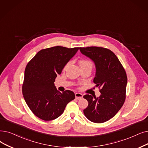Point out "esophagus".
I'll return each mask as SVG.
<instances>
[{
    "mask_svg": "<svg viewBox=\"0 0 148 148\" xmlns=\"http://www.w3.org/2000/svg\"><path fill=\"white\" fill-rule=\"evenodd\" d=\"M75 99H80L83 97V95L81 94V93H79V92H76L75 94Z\"/></svg>",
    "mask_w": 148,
    "mask_h": 148,
    "instance_id": "esophagus-1",
    "label": "esophagus"
}]
</instances>
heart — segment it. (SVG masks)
<instances>
[{"mask_svg": "<svg viewBox=\"0 0 148 148\" xmlns=\"http://www.w3.org/2000/svg\"><path fill=\"white\" fill-rule=\"evenodd\" d=\"M70 62H68L65 64V65L63 67V69L65 70L69 66ZM79 65L82 69L83 68H91L92 69L94 63L91 59H82L79 61Z\"/></svg>", "mask_w": 148, "mask_h": 148, "instance_id": "1", "label": "heart"}]
</instances>
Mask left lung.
Listing matches in <instances>:
<instances>
[{
	"label": "left lung",
	"instance_id": "8db88e82",
	"mask_svg": "<svg viewBox=\"0 0 148 148\" xmlns=\"http://www.w3.org/2000/svg\"><path fill=\"white\" fill-rule=\"evenodd\" d=\"M79 49L95 63L96 74L94 83L101 93L98 98L89 94L83 96L88 101L83 113L94 123H103L115 116L124 104L126 73L117 57L110 49L97 47H80Z\"/></svg>",
	"mask_w": 148,
	"mask_h": 148
}]
</instances>
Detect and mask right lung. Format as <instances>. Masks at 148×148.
<instances>
[{
  "label": "right lung",
  "mask_w": 148,
  "mask_h": 148,
  "mask_svg": "<svg viewBox=\"0 0 148 148\" xmlns=\"http://www.w3.org/2000/svg\"><path fill=\"white\" fill-rule=\"evenodd\" d=\"M78 49V47L60 46L43 49L28 63L22 94L30 110L37 117L45 121L58 118L68 103L75 99L74 93L70 90L57 91L54 82Z\"/></svg>",
  "instance_id": "right-lung-1"
}]
</instances>
